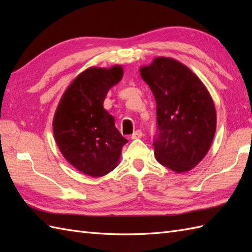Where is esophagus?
<instances>
[{
    "mask_svg": "<svg viewBox=\"0 0 252 252\" xmlns=\"http://www.w3.org/2000/svg\"><path fill=\"white\" fill-rule=\"evenodd\" d=\"M142 135H143L142 131L140 130V129H138V130H135V131H134V132L131 134V139H132V140L141 139V138H142Z\"/></svg>",
    "mask_w": 252,
    "mask_h": 252,
    "instance_id": "obj_1",
    "label": "esophagus"
}]
</instances>
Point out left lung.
<instances>
[{
  "mask_svg": "<svg viewBox=\"0 0 252 252\" xmlns=\"http://www.w3.org/2000/svg\"><path fill=\"white\" fill-rule=\"evenodd\" d=\"M140 72L157 103V161L178 173L191 170L208 152L216 133L211 95L188 67L171 58H156Z\"/></svg>",
  "mask_w": 252,
  "mask_h": 252,
  "instance_id": "obj_1",
  "label": "left lung"
}]
</instances>
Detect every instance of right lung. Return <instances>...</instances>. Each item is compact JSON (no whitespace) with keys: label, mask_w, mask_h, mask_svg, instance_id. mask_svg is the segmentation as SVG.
I'll return each instance as SVG.
<instances>
[{"label":"right lung","mask_w":252,"mask_h":252,"mask_svg":"<svg viewBox=\"0 0 252 252\" xmlns=\"http://www.w3.org/2000/svg\"><path fill=\"white\" fill-rule=\"evenodd\" d=\"M122 77L120 65L88 68L66 89L53 118V134L62 155L89 177H103L116 168L127 143L103 107L106 94Z\"/></svg>","instance_id":"right-lung-1"}]
</instances>
